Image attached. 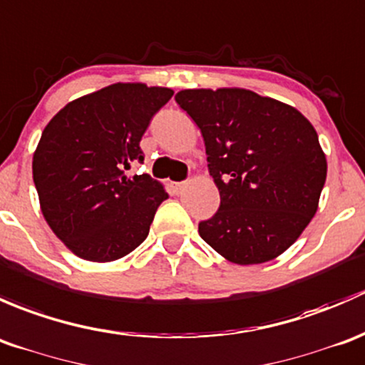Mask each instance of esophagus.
Masks as SVG:
<instances>
[{"label": "esophagus", "mask_w": 365, "mask_h": 365, "mask_svg": "<svg viewBox=\"0 0 365 365\" xmlns=\"http://www.w3.org/2000/svg\"><path fill=\"white\" fill-rule=\"evenodd\" d=\"M174 187H175V191H178V193H182V191L187 187V182H175Z\"/></svg>", "instance_id": "1"}]
</instances>
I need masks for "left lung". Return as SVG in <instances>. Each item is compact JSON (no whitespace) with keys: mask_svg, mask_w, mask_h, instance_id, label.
I'll return each mask as SVG.
<instances>
[{"mask_svg":"<svg viewBox=\"0 0 365 365\" xmlns=\"http://www.w3.org/2000/svg\"><path fill=\"white\" fill-rule=\"evenodd\" d=\"M175 101L200 128L217 212L200 237L237 265L274 260L318 210L327 158L295 107L250 89H182Z\"/></svg>","mask_w":365,"mask_h":365,"instance_id":"1","label":"left lung"}]
</instances>
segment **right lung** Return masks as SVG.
<instances>
[{"label":"right lung","instance_id":"add662e5","mask_svg":"<svg viewBox=\"0 0 365 365\" xmlns=\"http://www.w3.org/2000/svg\"><path fill=\"white\" fill-rule=\"evenodd\" d=\"M174 91L118 82L66 103L48 121L33 155L40 209L56 237L78 258L114 262L140 246L168 197L148 174L140 138Z\"/></svg>","mask_w":365,"mask_h":365}]
</instances>
